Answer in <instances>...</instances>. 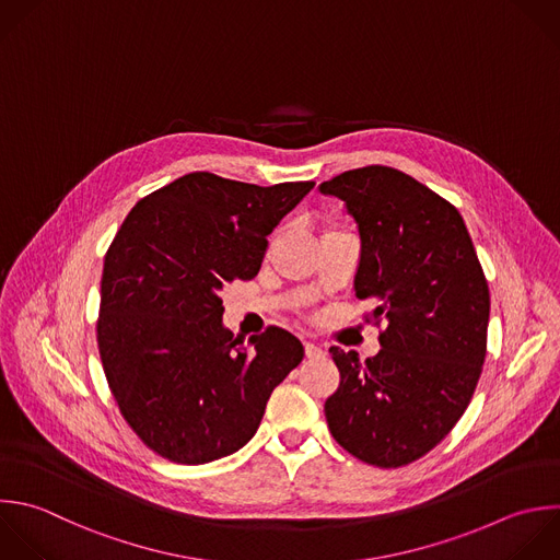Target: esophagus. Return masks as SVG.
Instances as JSON below:
<instances>
[{"label":"esophagus","instance_id":"esophagus-1","mask_svg":"<svg viewBox=\"0 0 560 560\" xmlns=\"http://www.w3.org/2000/svg\"><path fill=\"white\" fill-rule=\"evenodd\" d=\"M304 350H306V357H308V359H322V357L326 354V352H324L317 343H313V341H306V343H304Z\"/></svg>","mask_w":560,"mask_h":560}]
</instances>
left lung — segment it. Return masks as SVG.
<instances>
[{"instance_id":"1","label":"left lung","mask_w":560,"mask_h":560,"mask_svg":"<svg viewBox=\"0 0 560 560\" xmlns=\"http://www.w3.org/2000/svg\"><path fill=\"white\" fill-rule=\"evenodd\" d=\"M357 221L359 300L385 322L376 357L332 346L341 383L324 411L332 438L361 462L396 468L429 453L477 387L490 293L459 212L389 166L346 171L319 186Z\"/></svg>"}]
</instances>
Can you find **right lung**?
I'll use <instances>...</instances> for the list:
<instances>
[{
    "instance_id": "right-lung-1",
    "label": "right lung",
    "mask_w": 560,
    "mask_h": 560,
    "mask_svg": "<svg viewBox=\"0 0 560 560\" xmlns=\"http://www.w3.org/2000/svg\"><path fill=\"white\" fill-rule=\"evenodd\" d=\"M313 182L269 188L190 173L125 219L101 280L98 348L140 440L177 464L245 446L304 346L269 326L249 346L223 326L221 291L260 271L267 236Z\"/></svg>"
}]
</instances>
